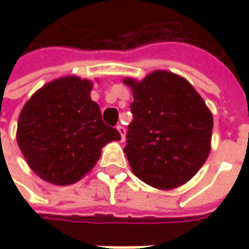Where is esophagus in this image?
<instances>
[{
    "label": "esophagus",
    "mask_w": 249,
    "mask_h": 249,
    "mask_svg": "<svg viewBox=\"0 0 249 249\" xmlns=\"http://www.w3.org/2000/svg\"><path fill=\"white\" fill-rule=\"evenodd\" d=\"M116 129H118V131H119L120 134V139H122V141H124V136H126V129L122 126V124H118L116 126Z\"/></svg>",
    "instance_id": "esophagus-1"
}]
</instances>
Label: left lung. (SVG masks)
I'll list each match as a JSON object with an SVG mask.
<instances>
[{"mask_svg":"<svg viewBox=\"0 0 249 249\" xmlns=\"http://www.w3.org/2000/svg\"><path fill=\"white\" fill-rule=\"evenodd\" d=\"M133 90V120L124 154L134 175L149 186L170 190L184 184L211 151L212 113L186 79L157 71L144 80L126 79Z\"/></svg>","mask_w":249,"mask_h":249,"instance_id":"8db88e82","label":"left lung"}]
</instances>
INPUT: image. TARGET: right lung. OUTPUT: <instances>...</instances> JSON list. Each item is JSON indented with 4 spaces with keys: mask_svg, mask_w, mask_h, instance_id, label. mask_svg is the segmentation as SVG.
<instances>
[{
    "mask_svg": "<svg viewBox=\"0 0 249 249\" xmlns=\"http://www.w3.org/2000/svg\"><path fill=\"white\" fill-rule=\"evenodd\" d=\"M92 83L69 76L48 83L26 102L18 122V145L43 180L68 186L97 163L101 148L119 141V131L107 126Z\"/></svg>",
    "mask_w": 249,
    "mask_h": 249,
    "instance_id": "1",
    "label": "right lung"
}]
</instances>
